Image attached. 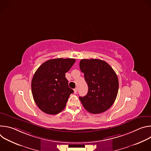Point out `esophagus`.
<instances>
[{
  "instance_id": "34e87169",
  "label": "esophagus",
  "mask_w": 151,
  "mask_h": 151,
  "mask_svg": "<svg viewBox=\"0 0 151 151\" xmlns=\"http://www.w3.org/2000/svg\"><path fill=\"white\" fill-rule=\"evenodd\" d=\"M77 91H78V88H76L74 89V93L75 94H76L77 93Z\"/></svg>"
}]
</instances>
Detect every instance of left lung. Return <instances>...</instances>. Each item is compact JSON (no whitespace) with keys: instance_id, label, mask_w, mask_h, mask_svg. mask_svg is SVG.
<instances>
[{"instance_id":"left-lung-1","label":"left lung","mask_w":151,"mask_h":151,"mask_svg":"<svg viewBox=\"0 0 151 151\" xmlns=\"http://www.w3.org/2000/svg\"><path fill=\"white\" fill-rule=\"evenodd\" d=\"M79 67L88 87L85 96L79 97L84 108L94 114L109 109L116 98L119 82L108 63L99 59H82Z\"/></svg>"}]
</instances>
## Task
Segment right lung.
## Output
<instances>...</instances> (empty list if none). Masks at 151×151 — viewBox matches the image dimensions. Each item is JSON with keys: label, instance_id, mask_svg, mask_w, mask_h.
Listing matches in <instances>:
<instances>
[{"label": "right lung", "instance_id": "add662e5", "mask_svg": "<svg viewBox=\"0 0 151 151\" xmlns=\"http://www.w3.org/2000/svg\"><path fill=\"white\" fill-rule=\"evenodd\" d=\"M75 62L74 58L51 59L37 69L32 81V92L36 104L42 111L55 115L66 107L73 90L69 87L65 74Z\"/></svg>", "mask_w": 151, "mask_h": 151}]
</instances>
